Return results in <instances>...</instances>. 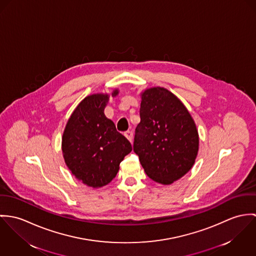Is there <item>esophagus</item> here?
<instances>
[{
  "label": "esophagus",
  "mask_w": 256,
  "mask_h": 256,
  "mask_svg": "<svg viewBox=\"0 0 256 256\" xmlns=\"http://www.w3.org/2000/svg\"><path fill=\"white\" fill-rule=\"evenodd\" d=\"M132 136H134V134H132V132H130V130H128V132H124V136L130 142L132 140Z\"/></svg>",
  "instance_id": "esophagus-1"
}]
</instances>
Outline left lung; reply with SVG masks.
I'll return each instance as SVG.
<instances>
[{"instance_id": "left-lung-1", "label": "left lung", "mask_w": 256, "mask_h": 256, "mask_svg": "<svg viewBox=\"0 0 256 256\" xmlns=\"http://www.w3.org/2000/svg\"><path fill=\"white\" fill-rule=\"evenodd\" d=\"M140 97L134 150L151 180L170 184L194 165L199 149L196 124L182 102L164 87L147 88Z\"/></svg>"}]
</instances>
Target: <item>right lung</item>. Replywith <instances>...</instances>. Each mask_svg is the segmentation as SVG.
<instances>
[{
	"mask_svg": "<svg viewBox=\"0 0 256 256\" xmlns=\"http://www.w3.org/2000/svg\"><path fill=\"white\" fill-rule=\"evenodd\" d=\"M118 94V89H114L111 95ZM109 99L107 93L86 97L70 114L62 138L66 165L78 180L93 188L111 182L120 162L132 150L130 142L104 114Z\"/></svg>",
	"mask_w": 256,
	"mask_h": 256,
	"instance_id": "obj_1",
	"label": "right lung"
}]
</instances>
